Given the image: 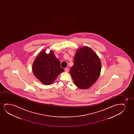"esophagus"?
Returning a JSON list of instances; mask_svg holds the SVG:
<instances>
[{"label":"esophagus","instance_id":"esophagus-1","mask_svg":"<svg viewBox=\"0 0 134 134\" xmlns=\"http://www.w3.org/2000/svg\"><path fill=\"white\" fill-rule=\"evenodd\" d=\"M64 70H65V71L66 72H68L69 71V69L68 68H65Z\"/></svg>","mask_w":134,"mask_h":134}]
</instances>
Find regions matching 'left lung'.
<instances>
[{"label": "left lung", "mask_w": 134, "mask_h": 134, "mask_svg": "<svg viewBox=\"0 0 134 134\" xmlns=\"http://www.w3.org/2000/svg\"><path fill=\"white\" fill-rule=\"evenodd\" d=\"M101 70V61L93 50L87 46L78 48L70 69L74 83L78 88H90L99 78Z\"/></svg>", "instance_id": "obj_1"}]
</instances>
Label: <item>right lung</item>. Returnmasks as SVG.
I'll return each instance as SVG.
<instances>
[{
	"label": "right lung",
	"instance_id": "add662e5",
	"mask_svg": "<svg viewBox=\"0 0 134 134\" xmlns=\"http://www.w3.org/2000/svg\"><path fill=\"white\" fill-rule=\"evenodd\" d=\"M64 70L52 50L48 54L44 50H42L32 64L34 75L42 84L47 85L53 84L57 76Z\"/></svg>",
	"mask_w": 134,
	"mask_h": 134
}]
</instances>
